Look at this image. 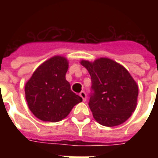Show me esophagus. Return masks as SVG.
<instances>
[{
  "instance_id": "34e87169",
  "label": "esophagus",
  "mask_w": 158,
  "mask_h": 158,
  "mask_svg": "<svg viewBox=\"0 0 158 158\" xmlns=\"http://www.w3.org/2000/svg\"><path fill=\"white\" fill-rule=\"evenodd\" d=\"M79 96L81 97L82 98H83V101H84V102L86 101L87 95H86V94H85V92H84V91L80 92V94H79Z\"/></svg>"
}]
</instances>
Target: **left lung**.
<instances>
[{"instance_id": "left-lung-1", "label": "left lung", "mask_w": 158, "mask_h": 158, "mask_svg": "<svg viewBox=\"0 0 158 158\" xmlns=\"http://www.w3.org/2000/svg\"><path fill=\"white\" fill-rule=\"evenodd\" d=\"M92 79L89 106L100 125L113 127L131 116L137 106V83L127 69L115 60L101 57L94 61L82 60Z\"/></svg>"}]
</instances>
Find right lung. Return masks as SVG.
Returning <instances> with one entry per match:
<instances>
[{
  "mask_svg": "<svg viewBox=\"0 0 158 158\" xmlns=\"http://www.w3.org/2000/svg\"><path fill=\"white\" fill-rule=\"evenodd\" d=\"M68 60L55 56L33 72L25 84V98L31 112L43 121L58 122L69 115L74 106L83 101L71 91L65 79Z\"/></svg>",
  "mask_w": 158,
  "mask_h": 158,
  "instance_id": "obj_1",
  "label": "right lung"
}]
</instances>
